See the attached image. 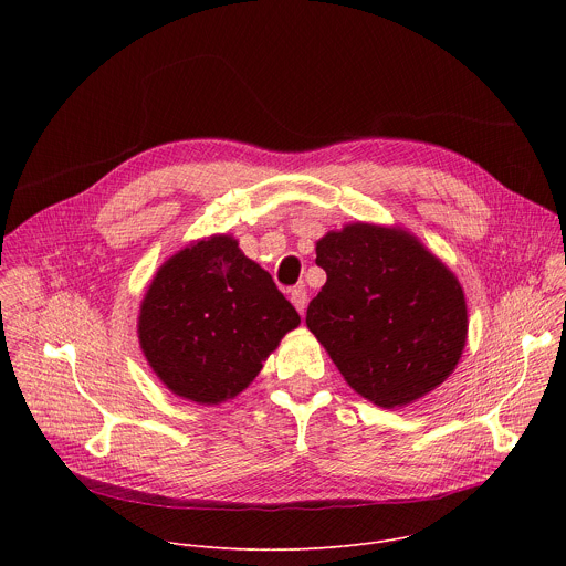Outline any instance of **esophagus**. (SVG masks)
<instances>
[{
	"label": "esophagus",
	"mask_w": 566,
	"mask_h": 566,
	"mask_svg": "<svg viewBox=\"0 0 566 566\" xmlns=\"http://www.w3.org/2000/svg\"><path fill=\"white\" fill-rule=\"evenodd\" d=\"M291 302H293V306L297 308V313L304 315V311H306V291H304L302 286L293 289V291H291Z\"/></svg>",
	"instance_id": "obj_1"
}]
</instances>
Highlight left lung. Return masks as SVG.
I'll use <instances>...</instances> for the list:
<instances>
[{
    "instance_id": "1",
    "label": "left lung",
    "mask_w": 566,
    "mask_h": 566,
    "mask_svg": "<svg viewBox=\"0 0 566 566\" xmlns=\"http://www.w3.org/2000/svg\"><path fill=\"white\" fill-rule=\"evenodd\" d=\"M315 255L327 282L306 327L354 391L391 410L454 371L468 336L463 289L415 234L356 221L322 237Z\"/></svg>"
}]
</instances>
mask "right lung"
Returning a JSON list of instances; mask_svg holds the SVG:
<instances>
[{"instance_id": "add662e5", "label": "right lung", "mask_w": 566, "mask_h": 566, "mask_svg": "<svg viewBox=\"0 0 566 566\" xmlns=\"http://www.w3.org/2000/svg\"><path fill=\"white\" fill-rule=\"evenodd\" d=\"M300 325L273 277L239 251L230 234H212L160 266L138 313V340L172 394L219 406L244 391Z\"/></svg>"}]
</instances>
